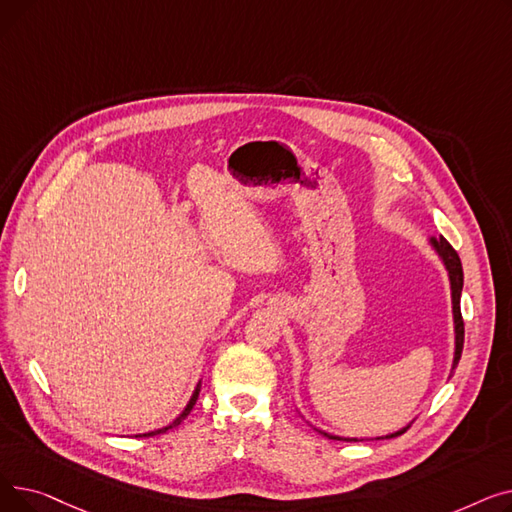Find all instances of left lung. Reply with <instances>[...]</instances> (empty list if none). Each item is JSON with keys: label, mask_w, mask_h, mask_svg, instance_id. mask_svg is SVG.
<instances>
[{"label": "left lung", "mask_w": 512, "mask_h": 512, "mask_svg": "<svg viewBox=\"0 0 512 512\" xmlns=\"http://www.w3.org/2000/svg\"><path fill=\"white\" fill-rule=\"evenodd\" d=\"M429 247H432L436 251V255L440 257L444 270L448 274V282H450V301H452V324H454V357H452V369H450V375L452 371L456 369V365H459L461 361V353H463V342H465V326H463V317H461V292H463V265H461V259H459V253H456L450 242L444 238V236H432L427 238ZM413 423V421H411ZM411 423H407L405 427L396 429V432L392 434H386V436H378V438H369V440H386V438H396L400 434H405L407 429L411 427ZM317 429V427H315ZM319 434H324L326 438L330 440H346V442H359V438H342V436H334V434H328L324 432V429H317ZM365 440V438H361Z\"/></svg>", "instance_id": "left-lung-1"}]
</instances>
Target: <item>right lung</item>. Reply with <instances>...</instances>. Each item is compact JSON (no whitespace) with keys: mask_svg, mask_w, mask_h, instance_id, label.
Returning <instances> with one entry per match:
<instances>
[{"mask_svg":"<svg viewBox=\"0 0 512 512\" xmlns=\"http://www.w3.org/2000/svg\"><path fill=\"white\" fill-rule=\"evenodd\" d=\"M199 392H201V380L197 382V386H195V390H193V394H191V398H188V402H186V407L182 409V413L172 421V423H168V425H164V427H157V429H153V432H145V434H137V438H145V436H157V434H164V432H168V429H172V427H176V425H180L186 417H188V413L193 411V407H195V402H197V398H199Z\"/></svg>","mask_w":512,"mask_h":512,"instance_id":"add662e5","label":"right lung"}]
</instances>
